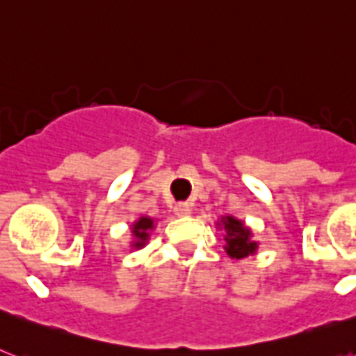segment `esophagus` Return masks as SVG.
Masks as SVG:
<instances>
[{
    "label": "esophagus",
    "instance_id": "obj_1",
    "mask_svg": "<svg viewBox=\"0 0 356 356\" xmlns=\"http://www.w3.org/2000/svg\"><path fill=\"white\" fill-rule=\"evenodd\" d=\"M173 212H175L179 218L190 216V214H192V207H190L188 203H177V205L173 207Z\"/></svg>",
    "mask_w": 356,
    "mask_h": 356
}]
</instances>
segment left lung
Returning <instances> with one entry per match:
<instances>
[{
  "mask_svg": "<svg viewBox=\"0 0 356 356\" xmlns=\"http://www.w3.org/2000/svg\"><path fill=\"white\" fill-rule=\"evenodd\" d=\"M216 229L223 231V249L231 259H245L257 254L259 242L253 240V231L234 216H222L216 222Z\"/></svg>",
  "mask_w": 356,
  "mask_h": 356,
  "instance_id": "1",
  "label": "left lung"
}]
</instances>
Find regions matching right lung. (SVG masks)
<instances>
[{"instance_id":"1","label":"right lung","mask_w":356,"mask_h":356,"mask_svg":"<svg viewBox=\"0 0 356 356\" xmlns=\"http://www.w3.org/2000/svg\"><path fill=\"white\" fill-rule=\"evenodd\" d=\"M156 220L149 216H140L138 220H134L133 225H131V243L129 248L131 249H142L145 243L149 242L151 231L155 229Z\"/></svg>"}]
</instances>
